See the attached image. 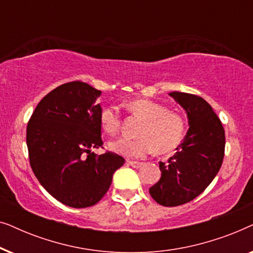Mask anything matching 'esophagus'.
Listing matches in <instances>:
<instances>
[{"label": "esophagus", "instance_id": "34e87169", "mask_svg": "<svg viewBox=\"0 0 253 253\" xmlns=\"http://www.w3.org/2000/svg\"><path fill=\"white\" fill-rule=\"evenodd\" d=\"M127 165L129 166H131V167L132 168H139L140 166H141V162H139V161H127Z\"/></svg>", "mask_w": 253, "mask_h": 253}]
</instances>
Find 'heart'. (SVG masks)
Returning a JSON list of instances; mask_svg holds the SVG:
<instances>
[{
	"mask_svg": "<svg viewBox=\"0 0 253 253\" xmlns=\"http://www.w3.org/2000/svg\"><path fill=\"white\" fill-rule=\"evenodd\" d=\"M126 108L144 123L138 130V138L122 137L110 143V148L116 153L130 158H143L153 150L159 154L168 153L182 143L186 123L178 112L148 99L132 100ZM100 124L106 133L114 136L119 132L122 126V114L119 107H103L100 113Z\"/></svg>",
	"mask_w": 253,
	"mask_h": 253,
	"instance_id": "1",
	"label": "heart"
}]
</instances>
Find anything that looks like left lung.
Returning a JSON list of instances; mask_svg holds the SVG:
<instances>
[{"mask_svg":"<svg viewBox=\"0 0 253 253\" xmlns=\"http://www.w3.org/2000/svg\"><path fill=\"white\" fill-rule=\"evenodd\" d=\"M170 95L185 109L190 127L183 143L167 164L159 162L161 178L150 195L162 206L174 207L191 202L211 184L224 157V129L209 102L190 93Z\"/></svg>","mask_w":253,"mask_h":253,"instance_id":"8db88e82","label":"left lung"}]
</instances>
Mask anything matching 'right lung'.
I'll list each match as a JSON object with an SVG mask.
<instances>
[{
  "label": "right lung",
  "instance_id": "obj_1",
  "mask_svg": "<svg viewBox=\"0 0 253 253\" xmlns=\"http://www.w3.org/2000/svg\"><path fill=\"white\" fill-rule=\"evenodd\" d=\"M100 91L83 82L58 86L38 103L27 123L31 168L40 184L64 205L84 209L99 203L124 158L102 147ZM103 148V147H102Z\"/></svg>",
  "mask_w": 253,
  "mask_h": 253
}]
</instances>
